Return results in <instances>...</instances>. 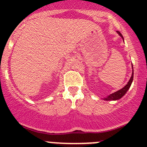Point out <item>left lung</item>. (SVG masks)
Wrapping results in <instances>:
<instances>
[{
  "instance_id": "obj_1",
  "label": "left lung",
  "mask_w": 147,
  "mask_h": 147,
  "mask_svg": "<svg viewBox=\"0 0 147 147\" xmlns=\"http://www.w3.org/2000/svg\"><path fill=\"white\" fill-rule=\"evenodd\" d=\"M117 33L121 36L122 38H123V36L121 35V34L120 31H117ZM133 78H134V69H133V72H132L131 77L130 80H129V81L128 82L127 85H126V86L123 87L122 89L116 91V92H113V93H112V94H111L110 95H108L107 98H104V100H119V99H120V98H121L122 97H123V95L126 94V92H127V90L129 89V88H130L131 85L132 81H133Z\"/></svg>"
}]
</instances>
